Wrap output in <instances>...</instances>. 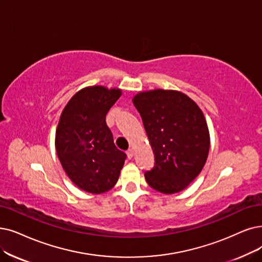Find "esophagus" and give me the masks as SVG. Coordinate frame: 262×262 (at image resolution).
<instances>
[{
  "label": "esophagus",
  "mask_w": 262,
  "mask_h": 262,
  "mask_svg": "<svg viewBox=\"0 0 262 262\" xmlns=\"http://www.w3.org/2000/svg\"><path fill=\"white\" fill-rule=\"evenodd\" d=\"M133 155H134V151H133V149H129V150L127 151V156H128V158H129V159H131V158H132Z\"/></svg>",
  "instance_id": "obj_1"
}]
</instances>
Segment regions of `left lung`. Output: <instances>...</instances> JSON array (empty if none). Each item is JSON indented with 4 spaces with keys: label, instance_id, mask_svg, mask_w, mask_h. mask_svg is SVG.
<instances>
[{
    "label": "left lung",
    "instance_id": "8db88e82",
    "mask_svg": "<svg viewBox=\"0 0 262 262\" xmlns=\"http://www.w3.org/2000/svg\"><path fill=\"white\" fill-rule=\"evenodd\" d=\"M155 155L145 180L155 190L180 192L200 174L210 150L202 111L185 93L156 89L133 98Z\"/></svg>",
    "mask_w": 262,
    "mask_h": 262
}]
</instances>
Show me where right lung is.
<instances>
[{"label":"right lung","mask_w":262,"mask_h":262,"mask_svg":"<svg viewBox=\"0 0 262 262\" xmlns=\"http://www.w3.org/2000/svg\"><path fill=\"white\" fill-rule=\"evenodd\" d=\"M120 89L91 86L68 102L56 131L58 158L70 180L90 193L106 192L116 185L127 155L114 144L106 114Z\"/></svg>","instance_id":"obj_1"}]
</instances>
